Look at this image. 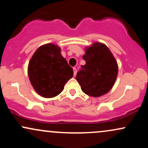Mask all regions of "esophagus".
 <instances>
[{
	"mask_svg": "<svg viewBox=\"0 0 148 148\" xmlns=\"http://www.w3.org/2000/svg\"><path fill=\"white\" fill-rule=\"evenodd\" d=\"M73 71H74V76H75L76 73H77V70H76V69L75 68V67H74V68H73Z\"/></svg>",
	"mask_w": 148,
	"mask_h": 148,
	"instance_id": "1",
	"label": "esophagus"
}]
</instances>
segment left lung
<instances>
[{
  "label": "left lung",
  "mask_w": 148,
  "mask_h": 148,
  "mask_svg": "<svg viewBox=\"0 0 148 148\" xmlns=\"http://www.w3.org/2000/svg\"><path fill=\"white\" fill-rule=\"evenodd\" d=\"M86 64L81 66L76 79L88 95L99 97L114 86L118 72L117 61L104 44L95 42L86 48L83 56Z\"/></svg>",
  "instance_id": "8db88e82"
}]
</instances>
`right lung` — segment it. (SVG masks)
Returning a JSON list of instances; mask_svg holds the SVG:
<instances>
[{
	"mask_svg": "<svg viewBox=\"0 0 148 148\" xmlns=\"http://www.w3.org/2000/svg\"><path fill=\"white\" fill-rule=\"evenodd\" d=\"M30 84L38 95L45 98L58 95L74 72L62 57L60 48L46 44L35 51L28 67Z\"/></svg>",
	"mask_w": 148,
	"mask_h": 148,
	"instance_id": "1",
	"label": "right lung"
}]
</instances>
